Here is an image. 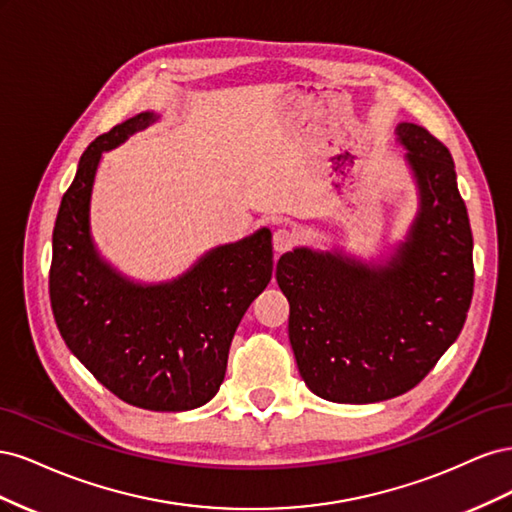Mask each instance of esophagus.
<instances>
[{"label":"esophagus","instance_id":"obj_1","mask_svg":"<svg viewBox=\"0 0 512 512\" xmlns=\"http://www.w3.org/2000/svg\"><path fill=\"white\" fill-rule=\"evenodd\" d=\"M297 243V235H294V230H288V228H277L275 235H273V247L275 252H288L290 247Z\"/></svg>","mask_w":512,"mask_h":512}]
</instances>
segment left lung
Returning <instances> with one entry per match:
<instances>
[{
  "instance_id": "obj_1",
  "label": "left lung",
  "mask_w": 512,
  "mask_h": 512,
  "mask_svg": "<svg viewBox=\"0 0 512 512\" xmlns=\"http://www.w3.org/2000/svg\"><path fill=\"white\" fill-rule=\"evenodd\" d=\"M395 134L418 211L393 254L365 262L294 247L277 260L299 374L335 404L414 389L459 337L472 301V230L451 153L416 123H397Z\"/></svg>"
}]
</instances>
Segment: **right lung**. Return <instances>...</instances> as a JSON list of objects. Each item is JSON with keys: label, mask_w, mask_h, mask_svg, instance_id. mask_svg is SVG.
I'll return each mask as SVG.
<instances>
[{"label": "right lung", "mask_w": 512, "mask_h": 512, "mask_svg": "<svg viewBox=\"0 0 512 512\" xmlns=\"http://www.w3.org/2000/svg\"><path fill=\"white\" fill-rule=\"evenodd\" d=\"M158 119L138 113L85 149L55 220L49 290L61 337L100 384L136 408L185 412L220 391L239 322L271 282L273 247L260 228L160 284L134 282L102 258L89 220L102 153Z\"/></svg>", "instance_id": "1"}]
</instances>
